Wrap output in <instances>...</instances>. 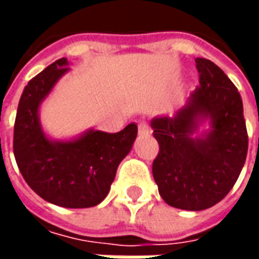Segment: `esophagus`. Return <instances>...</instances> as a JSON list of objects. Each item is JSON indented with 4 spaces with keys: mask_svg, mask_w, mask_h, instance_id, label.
Wrapping results in <instances>:
<instances>
[{
    "mask_svg": "<svg viewBox=\"0 0 259 259\" xmlns=\"http://www.w3.org/2000/svg\"><path fill=\"white\" fill-rule=\"evenodd\" d=\"M150 133V127H148V124L146 122H140L139 123V135L140 136H146Z\"/></svg>",
    "mask_w": 259,
    "mask_h": 259,
    "instance_id": "esophagus-1",
    "label": "esophagus"
}]
</instances>
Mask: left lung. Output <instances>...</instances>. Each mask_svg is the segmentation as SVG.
<instances>
[{
  "label": "left lung",
  "mask_w": 259,
  "mask_h": 259,
  "mask_svg": "<svg viewBox=\"0 0 259 259\" xmlns=\"http://www.w3.org/2000/svg\"><path fill=\"white\" fill-rule=\"evenodd\" d=\"M200 85L174 118L151 120L159 152L152 176L170 206L202 211L223 200L244 166L248 136L243 101L223 70L205 58H195ZM210 119L211 129L192 139L198 124Z\"/></svg>",
  "instance_id": "1"
}]
</instances>
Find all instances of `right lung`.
I'll use <instances>...</instances> for the list:
<instances>
[{
	"label": "right lung",
	"instance_id": "add662e5",
	"mask_svg": "<svg viewBox=\"0 0 259 259\" xmlns=\"http://www.w3.org/2000/svg\"><path fill=\"white\" fill-rule=\"evenodd\" d=\"M61 58L27 83L14 127V154L20 174L34 193L55 205L90 208L109 193L116 169L137 137V124L118 133L89 130L79 139L53 141L44 135L38 108L69 70Z\"/></svg>",
	"mask_w": 259,
	"mask_h": 259
}]
</instances>
